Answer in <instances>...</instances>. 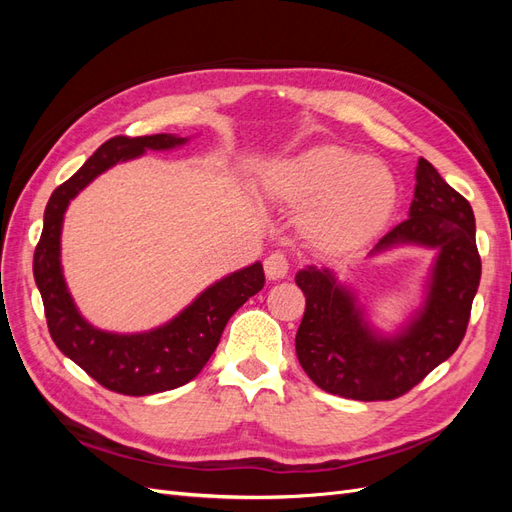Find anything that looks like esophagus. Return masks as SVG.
<instances>
[{
  "label": "esophagus",
  "mask_w": 512,
  "mask_h": 512,
  "mask_svg": "<svg viewBox=\"0 0 512 512\" xmlns=\"http://www.w3.org/2000/svg\"><path fill=\"white\" fill-rule=\"evenodd\" d=\"M288 258L282 252H273L265 258V273L269 280H282V277L288 275Z\"/></svg>",
  "instance_id": "1"
}]
</instances>
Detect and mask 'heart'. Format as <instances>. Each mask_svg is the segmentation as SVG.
I'll return each mask as SVG.
<instances>
[{"label":"heart","instance_id":"heart-1","mask_svg":"<svg viewBox=\"0 0 512 512\" xmlns=\"http://www.w3.org/2000/svg\"><path fill=\"white\" fill-rule=\"evenodd\" d=\"M271 192L292 207H311L307 230L331 250H356L374 239L397 205V179L376 158L342 145H320L284 162Z\"/></svg>","mask_w":512,"mask_h":512}]
</instances>
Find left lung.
<instances>
[{"label": "left lung", "mask_w": 512, "mask_h": 512, "mask_svg": "<svg viewBox=\"0 0 512 512\" xmlns=\"http://www.w3.org/2000/svg\"><path fill=\"white\" fill-rule=\"evenodd\" d=\"M397 245L438 250L421 309L395 335L365 320L354 292L329 269L307 267L294 277L305 294V314L294 346L316 386L359 401L395 399L451 356L468 329L480 282L474 213L425 158L416 166L408 220L378 241L371 256Z\"/></svg>", "instance_id": "left-lung-1"}]
</instances>
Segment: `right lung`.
<instances>
[{
    "instance_id": "1",
    "label": "right lung",
    "mask_w": 512,
    "mask_h": 512,
    "mask_svg": "<svg viewBox=\"0 0 512 512\" xmlns=\"http://www.w3.org/2000/svg\"><path fill=\"white\" fill-rule=\"evenodd\" d=\"M188 138L175 134L115 136L51 194L44 228L34 252V277L44 316L57 348L104 389L143 397L177 389L200 374L220 344L226 322L265 286L260 262L211 284L205 292L158 329L145 333H108L89 324L76 309L61 271V226L70 200L106 168L143 156L147 149H175Z\"/></svg>"
}]
</instances>
